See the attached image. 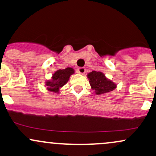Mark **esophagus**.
Returning a JSON list of instances; mask_svg holds the SVG:
<instances>
[{
	"mask_svg": "<svg viewBox=\"0 0 156 156\" xmlns=\"http://www.w3.org/2000/svg\"><path fill=\"white\" fill-rule=\"evenodd\" d=\"M77 71H78V73H80V74L83 75L85 73H86V69H85L84 67H79Z\"/></svg>",
	"mask_w": 156,
	"mask_h": 156,
	"instance_id": "obj_1",
	"label": "esophagus"
}]
</instances>
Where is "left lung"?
<instances>
[{
    "mask_svg": "<svg viewBox=\"0 0 156 156\" xmlns=\"http://www.w3.org/2000/svg\"><path fill=\"white\" fill-rule=\"evenodd\" d=\"M90 80L92 90L95 91L97 95L107 93L116 88V85L110 80H108L101 72L92 71L87 75Z\"/></svg>",
    "mask_w": 156,
    "mask_h": 156,
    "instance_id": "left-lung-1",
    "label": "left lung"
}]
</instances>
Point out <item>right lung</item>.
Masks as SVG:
<instances>
[{
	"instance_id": "right-lung-1",
	"label": "right lung",
	"mask_w": 156,
	"mask_h": 156,
	"mask_svg": "<svg viewBox=\"0 0 156 156\" xmlns=\"http://www.w3.org/2000/svg\"><path fill=\"white\" fill-rule=\"evenodd\" d=\"M73 73H74V69L70 67L56 71L52 75V80L47 81L46 83V85L48 87V90L54 92H58L59 89L67 83L70 75Z\"/></svg>"
}]
</instances>
